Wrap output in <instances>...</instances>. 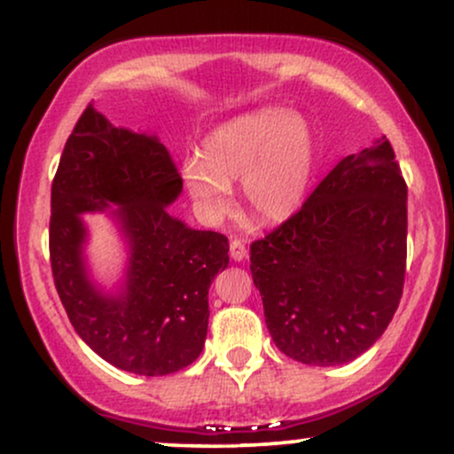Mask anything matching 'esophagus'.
<instances>
[{
  "label": "esophagus",
  "instance_id": "34e87169",
  "mask_svg": "<svg viewBox=\"0 0 454 454\" xmlns=\"http://www.w3.org/2000/svg\"><path fill=\"white\" fill-rule=\"evenodd\" d=\"M247 256V247H245L243 241H239V239H234L231 241V258L237 260V262H241Z\"/></svg>",
  "mask_w": 454,
  "mask_h": 454
}]
</instances>
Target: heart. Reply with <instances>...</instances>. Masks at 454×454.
<instances>
[{"instance_id":"1","label":"heart","mask_w":454,"mask_h":454,"mask_svg":"<svg viewBox=\"0 0 454 454\" xmlns=\"http://www.w3.org/2000/svg\"><path fill=\"white\" fill-rule=\"evenodd\" d=\"M316 170V138L301 114L281 108L239 114L202 140L200 158H187L181 176L207 223L231 215V187L264 223L293 217L303 205Z\"/></svg>"}]
</instances>
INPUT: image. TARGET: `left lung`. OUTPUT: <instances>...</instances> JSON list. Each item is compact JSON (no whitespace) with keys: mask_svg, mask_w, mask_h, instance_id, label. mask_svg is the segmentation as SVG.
I'll use <instances>...</instances> for the list:
<instances>
[{"mask_svg":"<svg viewBox=\"0 0 454 454\" xmlns=\"http://www.w3.org/2000/svg\"><path fill=\"white\" fill-rule=\"evenodd\" d=\"M408 185L387 137L343 158L305 205L249 247L275 346L316 367L376 343L405 279Z\"/></svg>","mask_w":454,"mask_h":454,"instance_id":"obj_1","label":"left lung"}]
</instances>
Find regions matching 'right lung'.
Listing matches in <instances>:
<instances>
[{"mask_svg":"<svg viewBox=\"0 0 454 454\" xmlns=\"http://www.w3.org/2000/svg\"><path fill=\"white\" fill-rule=\"evenodd\" d=\"M184 190L158 137L114 128L87 106L51 187V269L74 331L98 356L138 376H168L200 356L209 288L228 267V239L166 211ZM129 241L127 279L104 294L89 278L82 212L106 210Z\"/></svg>","mask_w":454,"mask_h":454,"instance_id":"add662e5","label":"right lung"}]
</instances>
